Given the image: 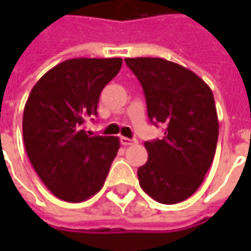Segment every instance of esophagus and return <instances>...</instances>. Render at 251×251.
Segmentation results:
<instances>
[{
    "label": "esophagus",
    "instance_id": "esophagus-1",
    "mask_svg": "<svg viewBox=\"0 0 251 251\" xmlns=\"http://www.w3.org/2000/svg\"><path fill=\"white\" fill-rule=\"evenodd\" d=\"M120 142H121V145H124V147H130V145H134V144H137V141L130 140V138H127V137H121Z\"/></svg>",
    "mask_w": 251,
    "mask_h": 251
}]
</instances>
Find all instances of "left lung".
Segmentation results:
<instances>
[{
  "instance_id": "8db88e82",
  "label": "left lung",
  "mask_w": 251,
  "mask_h": 251,
  "mask_svg": "<svg viewBox=\"0 0 251 251\" xmlns=\"http://www.w3.org/2000/svg\"><path fill=\"white\" fill-rule=\"evenodd\" d=\"M124 61L142 85L150 120L165 126L162 140L145 142L141 188L160 204L181 202L197 191L215 156L219 123L212 91L193 71L165 58Z\"/></svg>"
}]
</instances>
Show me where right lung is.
<instances>
[{"label":"right lung","mask_w":251,"mask_h":251,"mask_svg":"<svg viewBox=\"0 0 251 251\" xmlns=\"http://www.w3.org/2000/svg\"><path fill=\"white\" fill-rule=\"evenodd\" d=\"M121 58H71L44 74L25 104V148L54 196L82 202L104 184L120 148L117 137H92L83 123L98 114L101 89L119 74Z\"/></svg>","instance_id":"obj_1"}]
</instances>
